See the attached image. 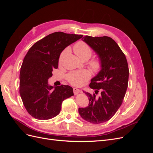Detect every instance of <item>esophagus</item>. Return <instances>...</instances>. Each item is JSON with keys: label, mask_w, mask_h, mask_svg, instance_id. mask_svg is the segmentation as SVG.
<instances>
[{"label": "esophagus", "mask_w": 153, "mask_h": 153, "mask_svg": "<svg viewBox=\"0 0 153 153\" xmlns=\"http://www.w3.org/2000/svg\"><path fill=\"white\" fill-rule=\"evenodd\" d=\"M80 90L78 89H76V88H73V92H74V94L76 95L77 94H78L80 92Z\"/></svg>", "instance_id": "1"}]
</instances>
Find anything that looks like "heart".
<instances>
[{
	"instance_id": "obj_1",
	"label": "heart",
	"mask_w": 153,
	"mask_h": 153,
	"mask_svg": "<svg viewBox=\"0 0 153 153\" xmlns=\"http://www.w3.org/2000/svg\"><path fill=\"white\" fill-rule=\"evenodd\" d=\"M74 52L82 60L89 59L92 55V50L91 48L86 43L83 41H79L74 46ZM69 52V49L66 48L61 53L59 57V62H61L64 57ZM91 68L94 72H98L101 68V61L98 59L92 60L89 62ZM91 72L87 69H82L80 71H73L68 75L67 78L68 82L71 84L75 86L79 87L84 84V83L87 81L91 78Z\"/></svg>"
}]
</instances>
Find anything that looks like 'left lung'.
Segmentation results:
<instances>
[{
	"label": "left lung",
	"mask_w": 153,
	"mask_h": 153,
	"mask_svg": "<svg viewBox=\"0 0 153 153\" xmlns=\"http://www.w3.org/2000/svg\"><path fill=\"white\" fill-rule=\"evenodd\" d=\"M98 55L101 62V70L91 79L89 87L96 97L84 91L89 98L87 107L79 108L82 118L93 124L108 121L121 106L128 88L129 68L126 56L115 41L110 37H92L82 38Z\"/></svg>",
	"instance_id": "8db88e82"
}]
</instances>
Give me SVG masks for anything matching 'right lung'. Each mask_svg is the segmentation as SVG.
Here are the masks:
<instances>
[{"label": "right lung", "instance_id": "add662e5", "mask_svg": "<svg viewBox=\"0 0 153 153\" xmlns=\"http://www.w3.org/2000/svg\"><path fill=\"white\" fill-rule=\"evenodd\" d=\"M82 35L55 32L37 41L27 53L20 73V94L28 113L35 119L48 120L60 113L62 101L73 96V88L61 85L54 88L48 80L57 69L59 59L68 46Z\"/></svg>", "mask_w": 153, "mask_h": 153}]
</instances>
